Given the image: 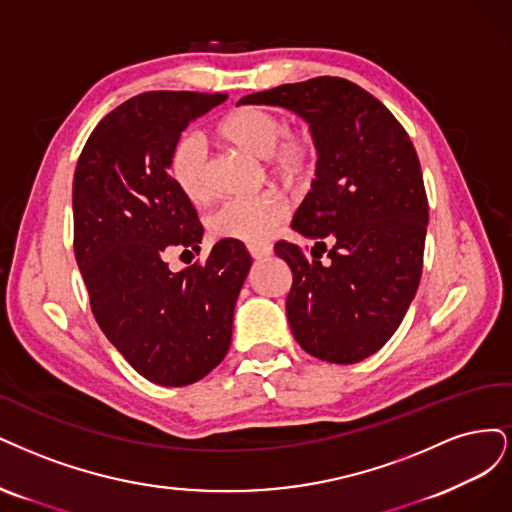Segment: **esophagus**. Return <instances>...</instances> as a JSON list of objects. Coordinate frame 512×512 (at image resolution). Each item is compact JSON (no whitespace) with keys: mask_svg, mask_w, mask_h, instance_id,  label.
<instances>
[{"mask_svg":"<svg viewBox=\"0 0 512 512\" xmlns=\"http://www.w3.org/2000/svg\"><path fill=\"white\" fill-rule=\"evenodd\" d=\"M249 253L253 259H263L272 255V246L270 244H249Z\"/></svg>","mask_w":512,"mask_h":512,"instance_id":"1","label":"esophagus"}]
</instances>
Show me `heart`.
Listing matches in <instances>:
<instances>
[{"label":"heart","instance_id":"b5f03b06","mask_svg":"<svg viewBox=\"0 0 512 512\" xmlns=\"http://www.w3.org/2000/svg\"><path fill=\"white\" fill-rule=\"evenodd\" d=\"M217 134L246 153L268 157L272 170L283 178H298L306 172L312 155V140L300 131H287V121L266 106H240L217 123ZM168 174L174 187L189 202H204L210 195L208 151L204 140L191 134L180 136L168 157ZM287 214L283 197L266 191L232 197L210 212L208 229L214 238L261 244Z\"/></svg>","mask_w":512,"mask_h":512}]
</instances>
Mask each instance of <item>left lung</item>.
Returning a JSON list of instances; mask_svg holds the SVG:
<instances>
[{
    "mask_svg": "<svg viewBox=\"0 0 512 512\" xmlns=\"http://www.w3.org/2000/svg\"><path fill=\"white\" fill-rule=\"evenodd\" d=\"M240 104L283 106L310 123L317 178L291 227L317 242L312 259L287 240L274 251L293 274L295 340L329 364H357L400 327L421 280L430 214L415 146L387 106L338 76L251 93Z\"/></svg>",
    "mask_w": 512,
    "mask_h": 512,
    "instance_id": "obj_1",
    "label": "left lung"
}]
</instances>
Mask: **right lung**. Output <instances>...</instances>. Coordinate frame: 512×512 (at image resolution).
<instances>
[{
	"label": "right lung",
	"mask_w": 512,
	"mask_h": 512,
	"mask_svg": "<svg viewBox=\"0 0 512 512\" xmlns=\"http://www.w3.org/2000/svg\"><path fill=\"white\" fill-rule=\"evenodd\" d=\"M225 93L146 91L97 123L72 185L74 255L97 325L151 383L185 387L229 351L251 255L238 240L172 272L166 255L200 251L204 227L168 174L174 142ZM180 255V257H183Z\"/></svg>",
	"instance_id": "obj_1"
}]
</instances>
